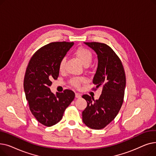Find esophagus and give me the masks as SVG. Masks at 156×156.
Segmentation results:
<instances>
[{
    "label": "esophagus",
    "instance_id": "esophagus-1",
    "mask_svg": "<svg viewBox=\"0 0 156 156\" xmlns=\"http://www.w3.org/2000/svg\"><path fill=\"white\" fill-rule=\"evenodd\" d=\"M81 97V95L80 94H78V93L75 94V97L76 98H80Z\"/></svg>",
    "mask_w": 156,
    "mask_h": 156
}]
</instances>
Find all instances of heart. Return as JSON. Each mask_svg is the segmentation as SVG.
<instances>
[{
    "instance_id": "1",
    "label": "heart",
    "mask_w": 156,
    "mask_h": 156,
    "mask_svg": "<svg viewBox=\"0 0 156 156\" xmlns=\"http://www.w3.org/2000/svg\"><path fill=\"white\" fill-rule=\"evenodd\" d=\"M75 55L78 58V59L85 66H88L92 61V53L89 49L80 47H78L75 52ZM66 62V59L62 58L59 64V69L62 71L64 69V66ZM85 81L84 78H73L70 80V84L76 88L80 87L81 83Z\"/></svg>"
}]
</instances>
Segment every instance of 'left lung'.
<instances>
[{"label":"left lung","mask_w":156,"mask_h":156,"mask_svg":"<svg viewBox=\"0 0 156 156\" xmlns=\"http://www.w3.org/2000/svg\"><path fill=\"white\" fill-rule=\"evenodd\" d=\"M96 52L98 67L93 83L94 90L102 89L98 100L88 95L82 97L87 106L82 112L84 123L89 128L100 129L105 128L116 118L123 102L126 76L123 66L112 49L103 43L85 42Z\"/></svg>","instance_id":"left-lung-1"}]
</instances>
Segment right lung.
Here are the masks:
<instances>
[{"instance_id":"right-lung-1","label":"right lung","mask_w":156,"mask_h":156,"mask_svg":"<svg viewBox=\"0 0 156 156\" xmlns=\"http://www.w3.org/2000/svg\"><path fill=\"white\" fill-rule=\"evenodd\" d=\"M73 42H56L47 44L33 55L24 78V90L30 110L37 120L46 126L59 122L65 109L75 99L71 90L54 95L49 87L59 76V64Z\"/></svg>"}]
</instances>
